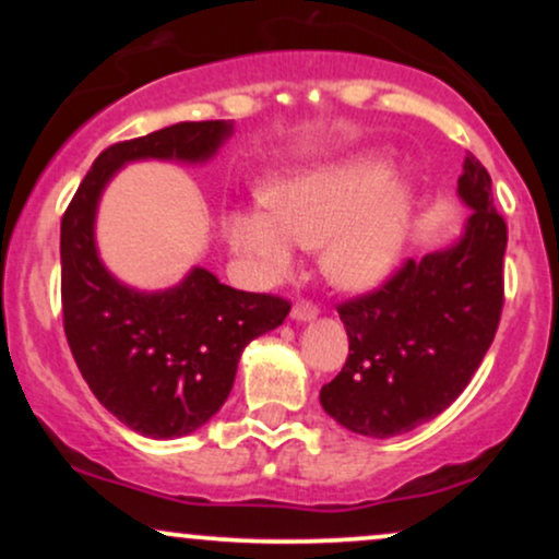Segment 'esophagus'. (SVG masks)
I'll list each match as a JSON object with an SVG mask.
<instances>
[{
    "label": "esophagus",
    "mask_w": 559,
    "mask_h": 559,
    "mask_svg": "<svg viewBox=\"0 0 559 559\" xmlns=\"http://www.w3.org/2000/svg\"><path fill=\"white\" fill-rule=\"evenodd\" d=\"M316 316H318V305H312L310 299H299L297 305L292 307V318L301 320V323H305V320H312Z\"/></svg>",
    "instance_id": "34e87169"
}]
</instances>
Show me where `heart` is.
<instances>
[{
  "label": "heart",
  "instance_id": "heart-1",
  "mask_svg": "<svg viewBox=\"0 0 559 559\" xmlns=\"http://www.w3.org/2000/svg\"><path fill=\"white\" fill-rule=\"evenodd\" d=\"M389 176L383 159L352 157L286 178L267 202L228 215L230 247L273 278L292 265L299 243H323V267L336 284H381L400 260L413 217V194Z\"/></svg>",
  "mask_w": 559,
  "mask_h": 559
}]
</instances>
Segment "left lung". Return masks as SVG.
I'll use <instances>...</instances> for the list:
<instances>
[{"label":"left lung","mask_w":559,"mask_h":559,"mask_svg":"<svg viewBox=\"0 0 559 559\" xmlns=\"http://www.w3.org/2000/svg\"><path fill=\"white\" fill-rule=\"evenodd\" d=\"M457 191L473 210L452 247L407 258L373 292L336 307L349 357L320 389V404L349 431H413L463 394L489 352L504 305L507 223L489 170L473 155Z\"/></svg>","instance_id":"1"}]
</instances>
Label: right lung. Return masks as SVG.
I'll list each match as a JSON object with an SVG mask.
<instances>
[{"label":"right lung","instance_id":"obj_1","mask_svg":"<svg viewBox=\"0 0 559 559\" xmlns=\"http://www.w3.org/2000/svg\"><path fill=\"white\" fill-rule=\"evenodd\" d=\"M228 133L226 120H186L118 141L96 157L62 215V325L73 360L96 400L152 439L186 436L213 418L228 400L243 346L278 329L292 301L236 292L204 267L157 294L118 284L96 258V202L123 163H199Z\"/></svg>","mask_w":559,"mask_h":559}]
</instances>
